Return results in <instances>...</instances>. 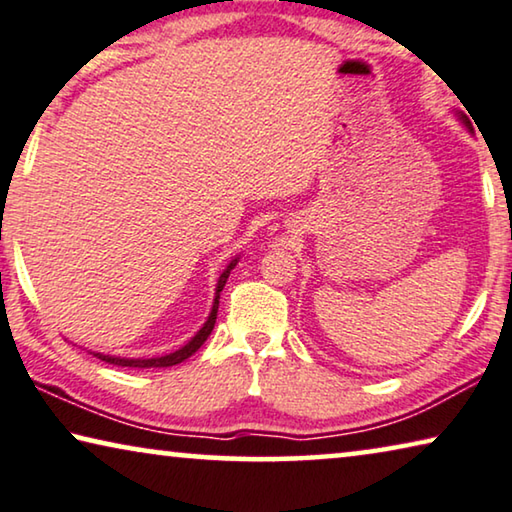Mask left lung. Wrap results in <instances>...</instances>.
I'll return each instance as SVG.
<instances>
[{
	"label": "left lung",
	"instance_id": "obj_1",
	"mask_svg": "<svg viewBox=\"0 0 512 512\" xmlns=\"http://www.w3.org/2000/svg\"><path fill=\"white\" fill-rule=\"evenodd\" d=\"M467 126H469V121H467Z\"/></svg>",
	"mask_w": 512,
	"mask_h": 512
}]
</instances>
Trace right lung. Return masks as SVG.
Here are the masks:
<instances>
[{"label":"right lung","mask_w":512,"mask_h":512,"mask_svg":"<svg viewBox=\"0 0 512 512\" xmlns=\"http://www.w3.org/2000/svg\"><path fill=\"white\" fill-rule=\"evenodd\" d=\"M236 262L239 259H232L230 266L223 271V276H220L218 280V287H216V299H213V308H211V315L207 319V324L202 326L200 331H197V335L190 342H186L181 349H177V352L167 354V356H158V358H117V356H103V354H94L101 358V361L105 363H112V365H121V368H170V365H177L181 361H186L188 356H193L197 349H200L204 345V340L209 338L211 331H213V324H216V315H218V299H220V292H223L225 282L227 278H230V271L236 266Z\"/></svg>","instance_id":"right-lung-1"}]
</instances>
